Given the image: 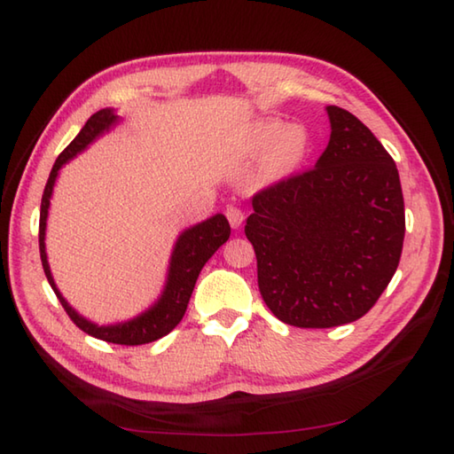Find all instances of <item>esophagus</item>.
<instances>
[{"label":"esophagus","mask_w":454,"mask_h":454,"mask_svg":"<svg viewBox=\"0 0 454 454\" xmlns=\"http://www.w3.org/2000/svg\"><path fill=\"white\" fill-rule=\"evenodd\" d=\"M226 216H228V222H230V226H232V228H239V226H242V222H244V212H242V208L228 207V208H226Z\"/></svg>","instance_id":"esophagus-1"}]
</instances>
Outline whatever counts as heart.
Returning <instances> with one entry per match:
<instances>
[{
    "mask_svg": "<svg viewBox=\"0 0 454 454\" xmlns=\"http://www.w3.org/2000/svg\"><path fill=\"white\" fill-rule=\"evenodd\" d=\"M252 142L259 152L269 150V163L278 171L296 168L310 146V138L302 127H288L278 119L259 121L252 130Z\"/></svg>",
    "mask_w": 454,
    "mask_h": 454,
    "instance_id": "1",
    "label": "heart"
}]
</instances>
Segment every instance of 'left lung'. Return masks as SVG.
I'll use <instances>...</instances> for the list:
<instances>
[{"label":"left lung","mask_w":454,"mask_h":454,"mask_svg":"<svg viewBox=\"0 0 454 454\" xmlns=\"http://www.w3.org/2000/svg\"><path fill=\"white\" fill-rule=\"evenodd\" d=\"M330 142L312 169L259 191L246 236L278 320L333 327L359 320L400 263L406 216L396 163L349 111L327 105Z\"/></svg>","instance_id":"obj_1"}]
</instances>
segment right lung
<instances>
[{"label":"right lung","instance_id":"obj_1","mask_svg":"<svg viewBox=\"0 0 454 454\" xmlns=\"http://www.w3.org/2000/svg\"><path fill=\"white\" fill-rule=\"evenodd\" d=\"M119 122L121 119L117 117L114 109H101L95 114H91L88 122H85V127L80 130L78 137L70 142V146H67L54 161L51 176H48L46 187L43 192L41 222H38V247H41V262H43V269L48 283H51L54 294L64 306L67 316L72 317V322L78 325L80 330L109 343L144 345V343L156 341L163 335H168L173 327L181 322L183 314L187 310L189 298L192 294V288H195L200 269L205 267V263L212 255H215L216 249L230 238V224L224 215H215L207 218L205 222H199V224L183 230L176 246H173L169 267H168V278H166V285H163V291L158 296V301L150 308H146L142 314L124 322L99 325L88 320V317H83L80 312H75L74 308L67 304L62 293L58 291L54 277L51 273V265H48L46 244H44L48 208H51V199H52L54 185L60 169L67 161L78 156L80 152L88 148L91 142L103 137V134L109 132L113 127H117Z\"/></svg>","mask_w":454,"mask_h":454}]
</instances>
